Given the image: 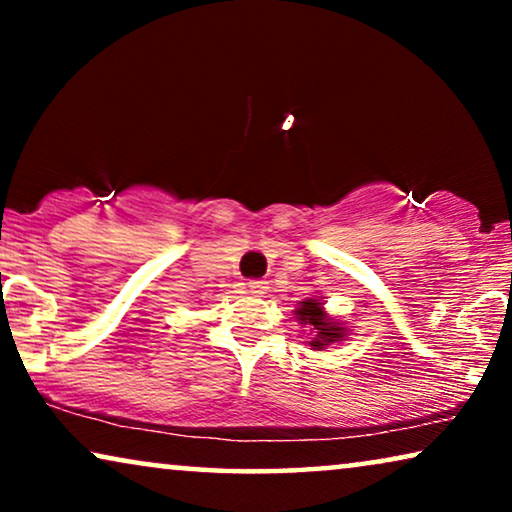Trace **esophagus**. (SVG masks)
<instances>
[{"mask_svg": "<svg viewBox=\"0 0 512 512\" xmlns=\"http://www.w3.org/2000/svg\"><path fill=\"white\" fill-rule=\"evenodd\" d=\"M249 293H254V296H263L265 291H268V282H261V279H254V282H249Z\"/></svg>", "mask_w": 512, "mask_h": 512, "instance_id": "1", "label": "esophagus"}]
</instances>
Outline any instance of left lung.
Listing matches in <instances>:
<instances>
[{
    "label": "left lung",
    "instance_id": "8db88e82",
    "mask_svg": "<svg viewBox=\"0 0 512 512\" xmlns=\"http://www.w3.org/2000/svg\"><path fill=\"white\" fill-rule=\"evenodd\" d=\"M296 317L300 319V324H307L312 328L314 338L310 340L312 349H324L331 345V342H340L345 338V328H342L338 321H333L328 314L324 312V303H319L317 298H307L300 303L296 310Z\"/></svg>",
    "mask_w": 512,
    "mask_h": 512
}]
</instances>
